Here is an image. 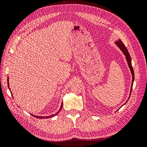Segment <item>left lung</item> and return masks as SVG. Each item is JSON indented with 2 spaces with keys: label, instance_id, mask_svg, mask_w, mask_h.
I'll return each mask as SVG.
<instances>
[{
  "label": "left lung",
  "instance_id": "left-lung-1",
  "mask_svg": "<svg viewBox=\"0 0 147 147\" xmlns=\"http://www.w3.org/2000/svg\"><path fill=\"white\" fill-rule=\"evenodd\" d=\"M115 43L117 44V45L119 48L120 50L122 51V52L123 53V54L125 55L126 59V61L127 62V64H128V65H129V69L131 70V72L132 75V84H131V92H130V96H129V97H130L131 92H132L133 82H134V69H133V68H132V64H131V58L130 55H129V53L126 47H125V45H124V43L121 42V40H118V41L115 42ZM129 99H127V100H129Z\"/></svg>",
  "mask_w": 147,
  "mask_h": 147
}]
</instances>
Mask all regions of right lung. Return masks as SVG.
Listing matches in <instances>:
<instances>
[{"mask_svg": "<svg viewBox=\"0 0 147 147\" xmlns=\"http://www.w3.org/2000/svg\"><path fill=\"white\" fill-rule=\"evenodd\" d=\"M7 82H8V86L9 87V83H8V78H7ZM63 104L62 103V104H61V107H60V109L59 110L58 112H57V113H56L55 114H53V115H50V116H47V117H37V116H35V115H32V114H30V115H32L33 117H35V118H51V117H55V116H56V115L58 114V113H59L60 111L61 110L62 108H63Z\"/></svg>", "mask_w": 147, "mask_h": 147, "instance_id": "obj_1", "label": "right lung"}]
</instances>
